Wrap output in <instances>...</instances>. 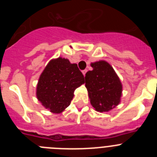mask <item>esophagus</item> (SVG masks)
I'll return each mask as SVG.
<instances>
[{"label": "esophagus", "mask_w": 157, "mask_h": 157, "mask_svg": "<svg viewBox=\"0 0 157 157\" xmlns=\"http://www.w3.org/2000/svg\"><path fill=\"white\" fill-rule=\"evenodd\" d=\"M82 74L84 75H86V72H87V70L86 69H85V70L82 71Z\"/></svg>", "instance_id": "obj_1"}]
</instances>
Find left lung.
<instances>
[{"mask_svg": "<svg viewBox=\"0 0 157 157\" xmlns=\"http://www.w3.org/2000/svg\"><path fill=\"white\" fill-rule=\"evenodd\" d=\"M92 71L86 74V87L90 103L98 112H108L120 103L122 84L114 69L107 62L91 63Z\"/></svg>", "mask_w": 157, "mask_h": 157, "instance_id": "1", "label": "left lung"}]
</instances>
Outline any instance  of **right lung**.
<instances>
[{
  "label": "right lung",
  "instance_id": "obj_1",
  "mask_svg": "<svg viewBox=\"0 0 157 157\" xmlns=\"http://www.w3.org/2000/svg\"><path fill=\"white\" fill-rule=\"evenodd\" d=\"M84 82V75L77 64L59 57L51 60L41 73L37 98L45 109L59 113L70 105L74 91Z\"/></svg>",
  "mask_w": 157,
  "mask_h": 157
}]
</instances>
